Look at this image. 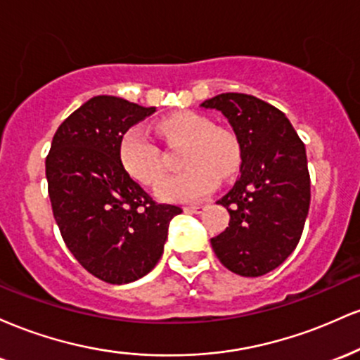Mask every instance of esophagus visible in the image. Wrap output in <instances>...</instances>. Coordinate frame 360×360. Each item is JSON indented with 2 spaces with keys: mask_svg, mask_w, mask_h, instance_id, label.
<instances>
[{
  "mask_svg": "<svg viewBox=\"0 0 360 360\" xmlns=\"http://www.w3.org/2000/svg\"><path fill=\"white\" fill-rule=\"evenodd\" d=\"M184 210H186V212H189V213L200 214V213L205 212V206L203 205H193V206H186Z\"/></svg>",
  "mask_w": 360,
  "mask_h": 360,
  "instance_id": "34e87169",
  "label": "esophagus"
}]
</instances>
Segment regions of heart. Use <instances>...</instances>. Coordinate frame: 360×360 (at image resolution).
<instances>
[{
	"label": "heart",
	"mask_w": 360,
	"mask_h": 360,
	"mask_svg": "<svg viewBox=\"0 0 360 360\" xmlns=\"http://www.w3.org/2000/svg\"><path fill=\"white\" fill-rule=\"evenodd\" d=\"M157 131L169 147H183L179 176L164 181L157 189L162 200L191 203L217 188L218 176L229 179L240 166V148L230 131L214 128L208 118L181 111L157 123ZM120 162L140 184L154 188L166 176V164L157 143L140 127L123 134L118 146Z\"/></svg>",
	"instance_id": "heart-1"
}]
</instances>
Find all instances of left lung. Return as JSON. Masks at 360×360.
Here are the masks:
<instances>
[{"label":"left lung","mask_w":360,"mask_h":360,"mask_svg":"<svg viewBox=\"0 0 360 360\" xmlns=\"http://www.w3.org/2000/svg\"><path fill=\"white\" fill-rule=\"evenodd\" d=\"M201 106L225 115L242 159L240 177L217 201L230 223L212 247L229 271L259 278L279 267L303 233L311 200L304 143L283 111L250 94L223 93Z\"/></svg>","instance_id":"left-lung-1"}]
</instances>
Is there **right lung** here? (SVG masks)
Returning a JSON list of instances; mask_svg holds the SVG:
<instances>
[{"mask_svg": "<svg viewBox=\"0 0 360 360\" xmlns=\"http://www.w3.org/2000/svg\"><path fill=\"white\" fill-rule=\"evenodd\" d=\"M154 111L122 98H91L60 123L45 159L64 243L89 274L110 284L131 283L154 269L169 223L183 212L155 203L120 162L123 134Z\"/></svg>", "mask_w": 360, "mask_h": 360, "instance_id": "1", "label": "right lung"}]
</instances>
